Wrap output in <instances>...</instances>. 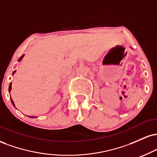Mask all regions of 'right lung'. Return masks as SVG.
<instances>
[{"instance_id": "obj_1", "label": "right lung", "mask_w": 157, "mask_h": 157, "mask_svg": "<svg viewBox=\"0 0 157 157\" xmlns=\"http://www.w3.org/2000/svg\"><path fill=\"white\" fill-rule=\"evenodd\" d=\"M23 57V56H21V57H20V58H19V60H21V59H22V57ZM15 71H14V72H13V74L14 73H15ZM11 89H12V87H11V83H10V87H9V91H11ZM12 100V104H13V105L14 106H15V103H14V102L13 101H12V100Z\"/></svg>"}]
</instances>
